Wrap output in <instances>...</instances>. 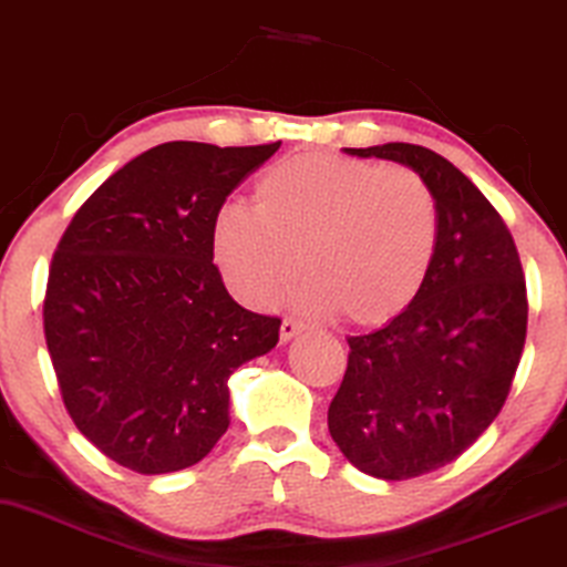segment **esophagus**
I'll return each instance as SVG.
<instances>
[{
  "label": "esophagus",
  "mask_w": 567,
  "mask_h": 567,
  "mask_svg": "<svg viewBox=\"0 0 567 567\" xmlns=\"http://www.w3.org/2000/svg\"><path fill=\"white\" fill-rule=\"evenodd\" d=\"M301 330H303V324L299 322V319L286 317L284 322H281V342H289L291 338H297Z\"/></svg>",
  "instance_id": "1"
}]
</instances>
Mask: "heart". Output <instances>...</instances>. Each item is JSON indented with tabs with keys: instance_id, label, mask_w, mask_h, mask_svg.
I'll list each match as a JSON object with an SVG mask.
<instances>
[{
	"instance_id": "heart-1",
	"label": "heart",
	"mask_w": 567,
	"mask_h": 567,
	"mask_svg": "<svg viewBox=\"0 0 567 567\" xmlns=\"http://www.w3.org/2000/svg\"><path fill=\"white\" fill-rule=\"evenodd\" d=\"M252 202L225 204L212 229L219 274L250 307H274L299 260L303 307L355 324L391 322L424 289L440 215L414 171L297 153L264 171Z\"/></svg>"
}]
</instances>
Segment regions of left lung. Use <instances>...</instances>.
I'll return each mask as SVG.
<instances>
[{
	"label": "left lung",
	"mask_w": 567,
	"mask_h": 567,
	"mask_svg": "<svg viewBox=\"0 0 567 567\" xmlns=\"http://www.w3.org/2000/svg\"><path fill=\"white\" fill-rule=\"evenodd\" d=\"M412 168L430 186L440 240L424 289L381 330L348 338L327 426L373 478L406 481L463 455L502 412L527 338V286L504 219L430 147H344Z\"/></svg>",
	"instance_id": "obj_1"
}]
</instances>
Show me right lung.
I'll return each mask as SVG.
<instances>
[{"label": "right lung", "instance_id": "1", "mask_svg": "<svg viewBox=\"0 0 567 567\" xmlns=\"http://www.w3.org/2000/svg\"><path fill=\"white\" fill-rule=\"evenodd\" d=\"M278 147L155 145L65 227L43 303L48 352L73 424L122 467L199 463L229 426V375L276 348L281 319L229 297L212 229Z\"/></svg>", "mask_w": 567, "mask_h": 567}]
</instances>
